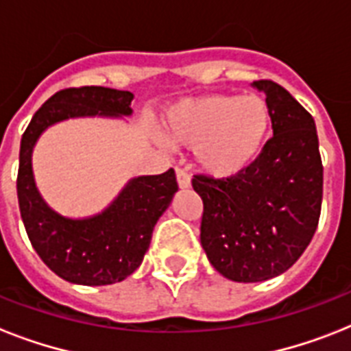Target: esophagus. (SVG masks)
<instances>
[{"instance_id":"obj_1","label":"esophagus","mask_w":351,"mask_h":351,"mask_svg":"<svg viewBox=\"0 0 351 351\" xmlns=\"http://www.w3.org/2000/svg\"><path fill=\"white\" fill-rule=\"evenodd\" d=\"M176 180H178V186L182 189H186V187L191 186V176L187 175L186 169H182V167H176Z\"/></svg>"}]
</instances>
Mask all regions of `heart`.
<instances>
[{
	"label": "heart",
	"instance_id": "obj_1",
	"mask_svg": "<svg viewBox=\"0 0 351 351\" xmlns=\"http://www.w3.org/2000/svg\"><path fill=\"white\" fill-rule=\"evenodd\" d=\"M173 142L193 147L208 175H239L262 153L271 129V109L258 95H211L180 101L167 114Z\"/></svg>",
	"mask_w": 351,
	"mask_h": 351
}]
</instances>
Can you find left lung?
<instances>
[{
    "mask_svg": "<svg viewBox=\"0 0 351 351\" xmlns=\"http://www.w3.org/2000/svg\"><path fill=\"white\" fill-rule=\"evenodd\" d=\"M271 109L273 136L258 158L228 178L195 175L204 202L200 242L234 282H262L293 266L313 239L322 204L315 120L271 80L253 82Z\"/></svg>",
    "mask_w": 351,
    "mask_h": 351,
    "instance_id": "1",
    "label": "left lung"
}]
</instances>
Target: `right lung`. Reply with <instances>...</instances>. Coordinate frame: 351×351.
<instances>
[{
  "label": "right lung",
  "instance_id": "add662e5",
  "mask_svg": "<svg viewBox=\"0 0 351 351\" xmlns=\"http://www.w3.org/2000/svg\"><path fill=\"white\" fill-rule=\"evenodd\" d=\"M132 93L109 87H73L51 96L21 136L18 202L25 230L40 258L58 277L82 286L120 282L149 250L154 224L178 191L175 171L136 176L101 213L69 219L49 208L32 173V149L47 127L69 118L129 117Z\"/></svg>",
  "mask_w": 351,
  "mask_h": 351
}]
</instances>
